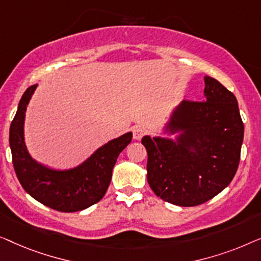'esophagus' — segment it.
Wrapping results in <instances>:
<instances>
[{
	"instance_id": "obj_1",
	"label": "esophagus",
	"mask_w": 261,
	"mask_h": 261,
	"mask_svg": "<svg viewBox=\"0 0 261 261\" xmlns=\"http://www.w3.org/2000/svg\"><path fill=\"white\" fill-rule=\"evenodd\" d=\"M145 134H146L145 129H144V127H141V126H135L134 130H132V135H134V138L137 139V141L142 139V137Z\"/></svg>"
}]
</instances>
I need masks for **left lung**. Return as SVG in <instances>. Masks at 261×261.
<instances>
[{"label":"left lung","instance_id":"8db88e82","mask_svg":"<svg viewBox=\"0 0 261 261\" xmlns=\"http://www.w3.org/2000/svg\"><path fill=\"white\" fill-rule=\"evenodd\" d=\"M204 85V100L183 101L167 126L170 132L183 131L177 143L142 139L150 188L160 199L182 207L199 205L221 193L240 162L244 123L236 95L211 76Z\"/></svg>","mask_w":261,"mask_h":261}]
</instances>
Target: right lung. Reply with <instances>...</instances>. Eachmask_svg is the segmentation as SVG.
<instances>
[{
    "mask_svg": "<svg viewBox=\"0 0 261 261\" xmlns=\"http://www.w3.org/2000/svg\"><path fill=\"white\" fill-rule=\"evenodd\" d=\"M38 84L29 86L22 95L9 130L13 166L22 188L32 197L58 212L83 211L99 202L112 177L117 157L126 148L132 134L112 139L99 148L85 163L66 171H57L36 163L29 156L23 139L24 113Z\"/></svg>",
    "mask_w": 261,
    "mask_h": 261,
    "instance_id": "add662e5",
    "label": "right lung"
}]
</instances>
